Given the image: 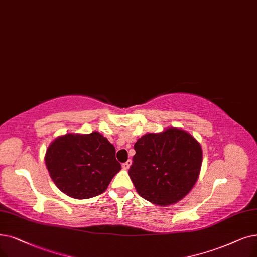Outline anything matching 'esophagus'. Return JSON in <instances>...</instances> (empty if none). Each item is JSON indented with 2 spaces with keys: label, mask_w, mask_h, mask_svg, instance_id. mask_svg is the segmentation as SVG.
<instances>
[{
  "label": "esophagus",
  "mask_w": 257,
  "mask_h": 257,
  "mask_svg": "<svg viewBox=\"0 0 257 257\" xmlns=\"http://www.w3.org/2000/svg\"><path fill=\"white\" fill-rule=\"evenodd\" d=\"M131 166V161L130 160H128L126 163H124L121 165V167H122V169H125V170H128L129 169V167Z\"/></svg>",
  "instance_id": "esophagus-1"
}]
</instances>
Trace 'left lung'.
Returning a JSON list of instances; mask_svg holds the SVG:
<instances>
[{"instance_id":"obj_1","label":"left lung","mask_w":257,"mask_h":257,"mask_svg":"<svg viewBox=\"0 0 257 257\" xmlns=\"http://www.w3.org/2000/svg\"><path fill=\"white\" fill-rule=\"evenodd\" d=\"M135 150L128 174L143 198L168 206L190 192L203 159L200 145L191 135L176 128L148 133L138 140Z\"/></svg>"}]
</instances>
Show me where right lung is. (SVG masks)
<instances>
[{
  "label": "right lung",
  "instance_id": "right-lung-1",
  "mask_svg": "<svg viewBox=\"0 0 257 257\" xmlns=\"http://www.w3.org/2000/svg\"><path fill=\"white\" fill-rule=\"evenodd\" d=\"M45 162L53 183L76 199L102 194L121 168L113 145L96 131L55 139L46 151Z\"/></svg>",
  "mask_w": 257,
  "mask_h": 257
}]
</instances>
